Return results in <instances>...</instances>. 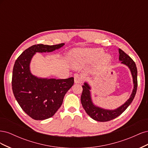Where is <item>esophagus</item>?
Masks as SVG:
<instances>
[{
	"mask_svg": "<svg viewBox=\"0 0 148 148\" xmlns=\"http://www.w3.org/2000/svg\"><path fill=\"white\" fill-rule=\"evenodd\" d=\"M74 79H75V83L81 84L83 82L82 76L80 75H78V74H76L74 76Z\"/></svg>",
	"mask_w": 148,
	"mask_h": 148,
	"instance_id": "esophagus-1",
	"label": "esophagus"
}]
</instances>
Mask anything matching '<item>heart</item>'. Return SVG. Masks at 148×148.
<instances>
[{
    "instance_id": "obj_1",
    "label": "heart",
    "mask_w": 148,
    "mask_h": 148,
    "mask_svg": "<svg viewBox=\"0 0 148 148\" xmlns=\"http://www.w3.org/2000/svg\"><path fill=\"white\" fill-rule=\"evenodd\" d=\"M104 53V51L101 49H78L71 52V57L73 64L79 65L87 60H95L100 58ZM110 57L108 55H105L102 57L103 61L106 62L110 60Z\"/></svg>"
}]
</instances>
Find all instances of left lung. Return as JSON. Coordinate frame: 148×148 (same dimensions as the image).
I'll list each match as a JSON object with an SVG mask.
<instances>
[{
	"label": "left lung",
	"mask_w": 148,
	"mask_h": 148,
	"mask_svg": "<svg viewBox=\"0 0 148 148\" xmlns=\"http://www.w3.org/2000/svg\"><path fill=\"white\" fill-rule=\"evenodd\" d=\"M119 52L120 54L119 60L122 61V64L127 65L131 70L134 83V88L132 95L124 104L115 110H106L96 107L92 104L91 101L90 91H89L90 87L86 83H84V85L82 86L83 91L81 96V102L83 108L88 115L90 116L92 119L99 121V122H108V121L112 120L119 117L131 104L136 92L138 86V71L136 64L132 58L125 52H123L122 49H119Z\"/></svg>",
	"instance_id": "1"
}]
</instances>
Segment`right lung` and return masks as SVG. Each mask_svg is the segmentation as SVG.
<instances>
[{
    "instance_id": "1",
    "label": "right lung",
    "mask_w": 148,
    "mask_h": 148,
    "mask_svg": "<svg viewBox=\"0 0 148 148\" xmlns=\"http://www.w3.org/2000/svg\"><path fill=\"white\" fill-rule=\"evenodd\" d=\"M64 44H36L22 52L15 62L12 80L13 95L21 108L34 120H45L56 114L73 86L74 78H38L30 72L31 60L36 52H52Z\"/></svg>"
}]
</instances>
